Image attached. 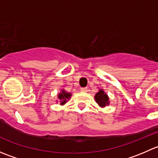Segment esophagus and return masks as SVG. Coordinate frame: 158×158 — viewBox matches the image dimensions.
Returning a JSON list of instances; mask_svg holds the SVG:
<instances>
[{"label":"esophagus","mask_w":158,"mask_h":158,"mask_svg":"<svg viewBox=\"0 0 158 158\" xmlns=\"http://www.w3.org/2000/svg\"><path fill=\"white\" fill-rule=\"evenodd\" d=\"M81 91H82V92H87V91H88V89H87V87L81 88Z\"/></svg>","instance_id":"esophagus-1"}]
</instances>
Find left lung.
<instances>
[{"instance_id":"8db88e82","label":"left lung","mask_w":158,"mask_h":158,"mask_svg":"<svg viewBox=\"0 0 158 158\" xmlns=\"http://www.w3.org/2000/svg\"><path fill=\"white\" fill-rule=\"evenodd\" d=\"M95 99L96 102L102 107H105L106 105H109V97L102 89L98 93L95 94Z\"/></svg>"}]
</instances>
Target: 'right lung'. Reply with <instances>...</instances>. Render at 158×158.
I'll use <instances>...</instances> for the list:
<instances>
[{
    "label": "right lung",
    "instance_id": "obj_1",
    "mask_svg": "<svg viewBox=\"0 0 158 158\" xmlns=\"http://www.w3.org/2000/svg\"><path fill=\"white\" fill-rule=\"evenodd\" d=\"M72 94L68 93V92H65L64 90L62 91V93L59 94L58 97H59V99L61 100V103L60 104L63 105L66 102V99H69V97L71 96Z\"/></svg>",
    "mask_w": 158,
    "mask_h": 158
}]
</instances>
